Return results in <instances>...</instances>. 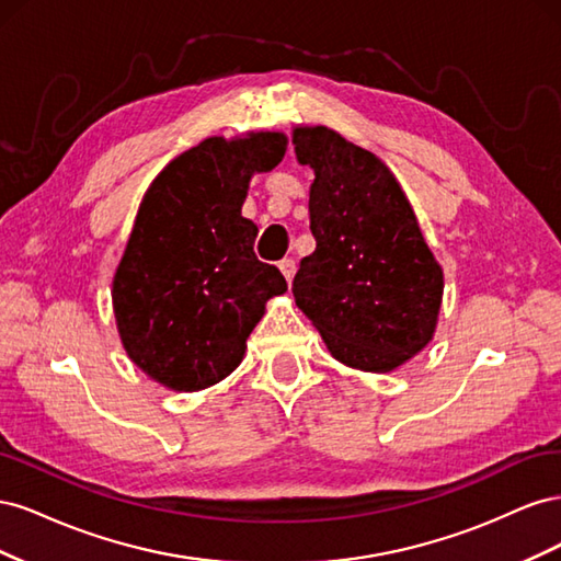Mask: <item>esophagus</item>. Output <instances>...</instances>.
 Segmentation results:
<instances>
[{
    "instance_id": "1",
    "label": "esophagus",
    "mask_w": 561,
    "mask_h": 561,
    "mask_svg": "<svg viewBox=\"0 0 561 561\" xmlns=\"http://www.w3.org/2000/svg\"><path fill=\"white\" fill-rule=\"evenodd\" d=\"M278 268L283 271L285 280H287V283H293V278H295V271H297V264H295V260H290V257L280 260V262H278Z\"/></svg>"
}]
</instances>
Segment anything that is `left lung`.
Wrapping results in <instances>:
<instances>
[{
  "label": "left lung",
  "instance_id": "1",
  "mask_svg": "<svg viewBox=\"0 0 561 561\" xmlns=\"http://www.w3.org/2000/svg\"><path fill=\"white\" fill-rule=\"evenodd\" d=\"M299 163L316 180L309 217L316 250L293 280L339 363L390 371L431 342L443 268L423 241L410 201L371 151L318 126L295 130Z\"/></svg>",
  "mask_w": 561,
  "mask_h": 561
}]
</instances>
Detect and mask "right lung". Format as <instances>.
Here are the masks:
<instances>
[{
	"label": "right lung",
	"mask_w": 561,
	"mask_h": 561,
	"mask_svg": "<svg viewBox=\"0 0 561 561\" xmlns=\"http://www.w3.org/2000/svg\"><path fill=\"white\" fill-rule=\"evenodd\" d=\"M285 157L280 133L208 138L151 182L114 276V316L130 355L173 390H201L239 367L266 299L287 283L254 254L241 215L252 173Z\"/></svg>",
	"instance_id": "right-lung-1"
}]
</instances>
